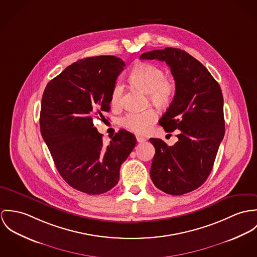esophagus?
Wrapping results in <instances>:
<instances>
[{
	"label": "esophagus",
	"mask_w": 257,
	"mask_h": 257,
	"mask_svg": "<svg viewBox=\"0 0 257 257\" xmlns=\"http://www.w3.org/2000/svg\"><path fill=\"white\" fill-rule=\"evenodd\" d=\"M136 138H137V142L138 143H144L146 141V139L142 137V136H139V135H137L136 136Z\"/></svg>",
	"instance_id": "1"
}]
</instances>
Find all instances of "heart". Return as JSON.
<instances>
[{
    "label": "heart",
    "instance_id": "b5f03b06",
    "mask_svg": "<svg viewBox=\"0 0 257 257\" xmlns=\"http://www.w3.org/2000/svg\"><path fill=\"white\" fill-rule=\"evenodd\" d=\"M129 81L148 94V98L159 108L169 107L173 101L177 86L173 80L166 78L165 71L151 63H139L133 67L129 74ZM123 86L116 82L111 89L110 102L118 106L121 101ZM157 119V112L147 108L139 112H127L119 118V125L132 132L144 134Z\"/></svg>",
    "mask_w": 257,
    "mask_h": 257
}]
</instances>
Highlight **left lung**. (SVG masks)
<instances>
[{
	"label": "left lung",
	"mask_w": 257,
	"mask_h": 257,
	"mask_svg": "<svg viewBox=\"0 0 257 257\" xmlns=\"http://www.w3.org/2000/svg\"><path fill=\"white\" fill-rule=\"evenodd\" d=\"M140 59L164 61L177 86L175 97L159 120L166 132L178 130V141L168 146L151 138L156 149L151 178L160 190L182 195L208 178L225 135L222 89L198 60L177 48L146 52Z\"/></svg>",
	"instance_id": "1"
}]
</instances>
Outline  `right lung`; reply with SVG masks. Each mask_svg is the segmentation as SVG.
<instances>
[{
    "mask_svg": "<svg viewBox=\"0 0 257 257\" xmlns=\"http://www.w3.org/2000/svg\"><path fill=\"white\" fill-rule=\"evenodd\" d=\"M125 63L115 56L79 60L44 89L40 132L60 175L73 188L96 195L119 180L122 163L136 146L134 134L119 130L108 146L93 118L110 110V93Z\"/></svg>",
    "mask_w": 257,
    "mask_h": 257,
    "instance_id": "obj_1",
    "label": "right lung"
}]
</instances>
